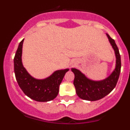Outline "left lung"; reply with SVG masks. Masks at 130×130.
<instances>
[{
  "label": "left lung",
  "mask_w": 130,
  "mask_h": 130,
  "mask_svg": "<svg viewBox=\"0 0 130 130\" xmlns=\"http://www.w3.org/2000/svg\"><path fill=\"white\" fill-rule=\"evenodd\" d=\"M107 36L109 41L115 51L116 56V67L109 76L102 81H93L87 78L81 72L75 68H72L75 78L73 85L77 96L85 100L96 101L109 94L116 87L119 80L121 68V59L119 50L115 42L109 36Z\"/></svg>",
  "instance_id": "left-lung-1"
}]
</instances>
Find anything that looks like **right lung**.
<instances>
[{
    "label": "right lung",
    "instance_id": "right-lung-1",
    "mask_svg": "<svg viewBox=\"0 0 130 130\" xmlns=\"http://www.w3.org/2000/svg\"><path fill=\"white\" fill-rule=\"evenodd\" d=\"M23 41L24 39L19 43L13 59L14 72L18 85L25 94L31 99L43 102L53 100L58 95L60 85L69 69L55 71L45 79L34 78L23 65L21 57Z\"/></svg>",
    "mask_w": 130,
    "mask_h": 130
}]
</instances>
